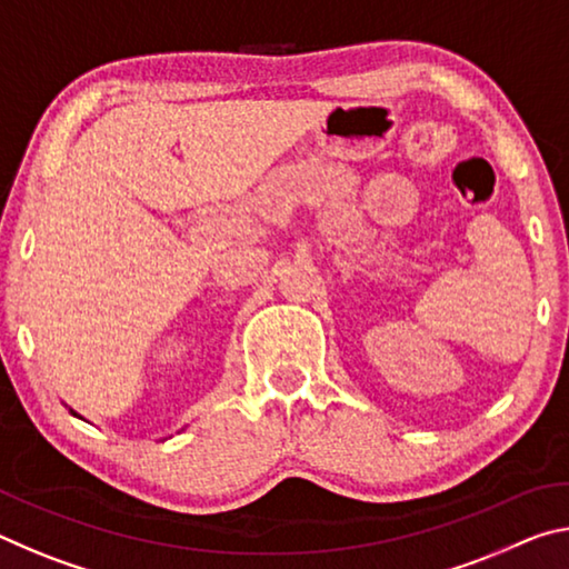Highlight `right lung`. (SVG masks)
<instances>
[{"mask_svg":"<svg viewBox=\"0 0 569 569\" xmlns=\"http://www.w3.org/2000/svg\"><path fill=\"white\" fill-rule=\"evenodd\" d=\"M70 411H72V409H70ZM72 413H74V411H72ZM74 417H77V413H74Z\"/></svg>","mask_w":569,"mask_h":569,"instance_id":"obj_1","label":"right lung"}]
</instances>
